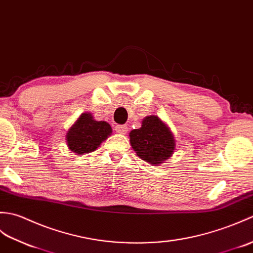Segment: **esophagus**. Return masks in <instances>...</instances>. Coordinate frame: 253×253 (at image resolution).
Listing matches in <instances>:
<instances>
[{
  "label": "esophagus",
  "mask_w": 253,
  "mask_h": 253,
  "mask_svg": "<svg viewBox=\"0 0 253 253\" xmlns=\"http://www.w3.org/2000/svg\"><path fill=\"white\" fill-rule=\"evenodd\" d=\"M116 132L120 133V134H126L127 132V126H117Z\"/></svg>",
  "instance_id": "esophagus-1"
}]
</instances>
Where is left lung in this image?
Masks as SVG:
<instances>
[{
    "instance_id": "obj_1",
    "label": "left lung",
    "mask_w": 253,
    "mask_h": 253,
    "mask_svg": "<svg viewBox=\"0 0 253 253\" xmlns=\"http://www.w3.org/2000/svg\"><path fill=\"white\" fill-rule=\"evenodd\" d=\"M128 136L136 155L153 166L164 164L175 151V137L158 116L145 117L142 126L132 130Z\"/></svg>"
}]
</instances>
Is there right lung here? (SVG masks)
Returning <instances> with one entry per match:
<instances>
[{
	"label": "right lung",
	"mask_w": 253,
	"mask_h": 253,
	"mask_svg": "<svg viewBox=\"0 0 253 253\" xmlns=\"http://www.w3.org/2000/svg\"><path fill=\"white\" fill-rule=\"evenodd\" d=\"M108 122L96 121L89 112H83L66 133L68 148L76 155H84L96 150L111 135Z\"/></svg>",
	"instance_id": "obj_1"
}]
</instances>
